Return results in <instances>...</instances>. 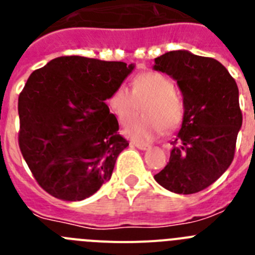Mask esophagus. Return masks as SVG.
Wrapping results in <instances>:
<instances>
[{"instance_id":"obj_1","label":"esophagus","mask_w":255,"mask_h":255,"mask_svg":"<svg viewBox=\"0 0 255 255\" xmlns=\"http://www.w3.org/2000/svg\"><path fill=\"white\" fill-rule=\"evenodd\" d=\"M132 145V147H136L138 148V149H140V150H147V149H149V145H148V144H143V143H136V141H131V143H130Z\"/></svg>"}]
</instances>
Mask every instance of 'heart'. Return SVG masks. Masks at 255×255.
Returning <instances> with one entry per match:
<instances>
[{"label": "heart", "mask_w": 255, "mask_h": 255, "mask_svg": "<svg viewBox=\"0 0 255 255\" xmlns=\"http://www.w3.org/2000/svg\"><path fill=\"white\" fill-rule=\"evenodd\" d=\"M108 106L121 125H129L143 105L144 116L126 129V135L136 141H150L166 131L176 130L184 119V105L175 94L168 76L161 73H144L132 80L131 91L116 88L108 97Z\"/></svg>", "instance_id": "b5f03b06"}]
</instances>
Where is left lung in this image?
Segmentation results:
<instances>
[{
  "label": "left lung",
  "mask_w": 255,
  "mask_h": 255,
  "mask_svg": "<svg viewBox=\"0 0 255 255\" xmlns=\"http://www.w3.org/2000/svg\"><path fill=\"white\" fill-rule=\"evenodd\" d=\"M153 69L176 80L184 102L170 161L154 179L172 193L194 194L213 184L234 159L243 124L238 85L217 60L184 49L154 58Z\"/></svg>",
  "instance_id": "1"
}]
</instances>
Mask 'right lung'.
Instances as JSON below:
<instances>
[{
  "label": "right lung",
  "instance_id": "right-lung-1",
  "mask_svg": "<svg viewBox=\"0 0 255 255\" xmlns=\"http://www.w3.org/2000/svg\"><path fill=\"white\" fill-rule=\"evenodd\" d=\"M121 61L64 56L30 74L19 96V145L37 182L76 202L111 179L129 143L106 105L134 70Z\"/></svg>",
  "mask_w": 255,
  "mask_h": 255
}]
</instances>
